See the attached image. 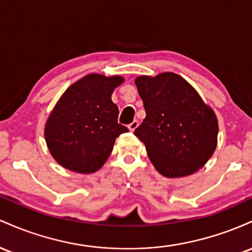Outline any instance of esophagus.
<instances>
[{
    "label": "esophagus",
    "mask_w": 252,
    "mask_h": 252,
    "mask_svg": "<svg viewBox=\"0 0 252 252\" xmlns=\"http://www.w3.org/2000/svg\"><path fill=\"white\" fill-rule=\"evenodd\" d=\"M138 125H139V123H138V120H133V121H132V123L128 125V129H129V131H131V132H133L134 129L138 127Z\"/></svg>",
    "instance_id": "obj_1"
}]
</instances>
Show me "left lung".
I'll return each mask as SVG.
<instances>
[{"label": "left lung", "mask_w": 252, "mask_h": 252, "mask_svg": "<svg viewBox=\"0 0 252 252\" xmlns=\"http://www.w3.org/2000/svg\"><path fill=\"white\" fill-rule=\"evenodd\" d=\"M146 118L134 134L165 177L188 176L210 159L217 146L218 121L187 81L176 73L135 80Z\"/></svg>", "instance_id": "left-lung-1"}]
</instances>
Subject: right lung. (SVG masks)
Instances as JSON below:
<instances>
[{
  "instance_id": "right-lung-1",
  "label": "right lung",
  "mask_w": 252,
  "mask_h": 252,
  "mask_svg": "<svg viewBox=\"0 0 252 252\" xmlns=\"http://www.w3.org/2000/svg\"><path fill=\"white\" fill-rule=\"evenodd\" d=\"M119 76H86L67 88L45 126V139L57 162L69 170L90 174L103 165L114 141L128 132L118 123L113 90L123 83Z\"/></svg>"
}]
</instances>
